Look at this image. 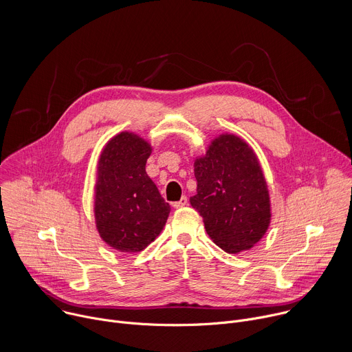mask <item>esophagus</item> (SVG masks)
Instances as JSON below:
<instances>
[{"label":"esophagus","mask_w":352,"mask_h":352,"mask_svg":"<svg viewBox=\"0 0 352 352\" xmlns=\"http://www.w3.org/2000/svg\"><path fill=\"white\" fill-rule=\"evenodd\" d=\"M186 204H188V197H186V196H182L178 201L174 203V207H175V208H179V207H184V206H186Z\"/></svg>","instance_id":"1"}]
</instances>
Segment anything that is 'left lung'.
Returning <instances> with one entry per match:
<instances>
[{
    "label": "left lung",
    "instance_id": "1",
    "mask_svg": "<svg viewBox=\"0 0 352 352\" xmlns=\"http://www.w3.org/2000/svg\"><path fill=\"white\" fill-rule=\"evenodd\" d=\"M192 207L203 217L212 242L228 253L252 249L271 219L267 182L253 149L235 135L212 141L195 162Z\"/></svg>",
    "mask_w": 352,
    "mask_h": 352
}]
</instances>
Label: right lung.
<instances>
[{"mask_svg": "<svg viewBox=\"0 0 352 352\" xmlns=\"http://www.w3.org/2000/svg\"><path fill=\"white\" fill-rule=\"evenodd\" d=\"M151 145L122 133L104 146L98 167L95 219L100 238L113 249L138 253L166 225L170 204L146 174Z\"/></svg>", "mask_w": 352, "mask_h": 352, "instance_id": "add662e5", "label": "right lung"}]
</instances>
